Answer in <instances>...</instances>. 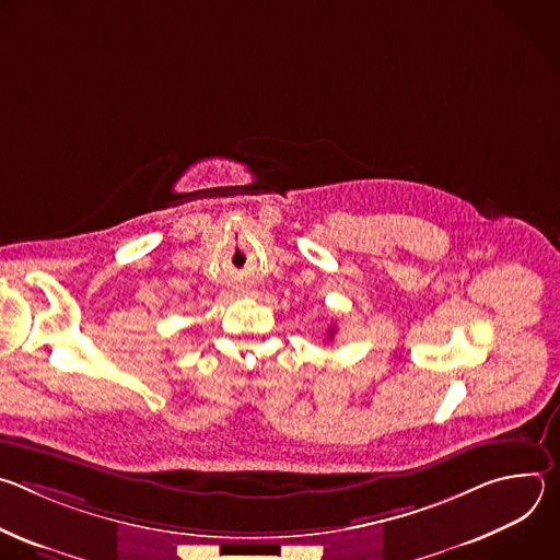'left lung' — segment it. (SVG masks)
Listing matches in <instances>:
<instances>
[{
  "label": "left lung",
  "mask_w": 560,
  "mask_h": 560,
  "mask_svg": "<svg viewBox=\"0 0 560 560\" xmlns=\"http://www.w3.org/2000/svg\"><path fill=\"white\" fill-rule=\"evenodd\" d=\"M328 339H335V328H330V332H328Z\"/></svg>",
  "instance_id": "1"
}]
</instances>
